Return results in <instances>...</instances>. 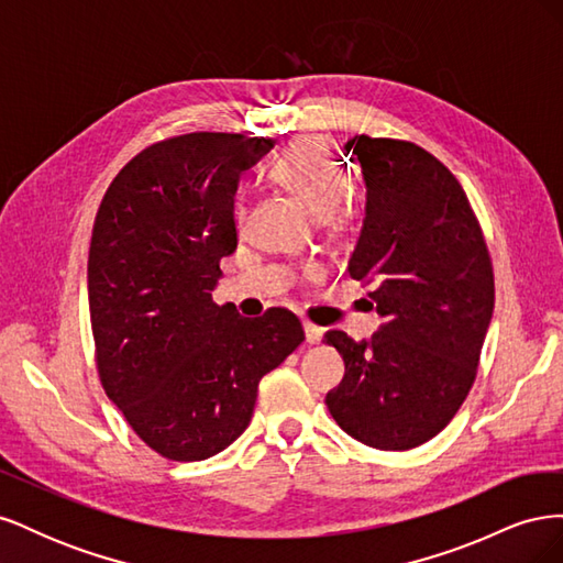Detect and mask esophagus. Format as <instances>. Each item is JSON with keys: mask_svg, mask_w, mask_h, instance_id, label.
<instances>
[{"mask_svg": "<svg viewBox=\"0 0 563 563\" xmlns=\"http://www.w3.org/2000/svg\"><path fill=\"white\" fill-rule=\"evenodd\" d=\"M302 329H305V340H308L310 345H319L321 343V329L312 321H302Z\"/></svg>", "mask_w": 563, "mask_h": 563, "instance_id": "obj_1", "label": "esophagus"}]
</instances>
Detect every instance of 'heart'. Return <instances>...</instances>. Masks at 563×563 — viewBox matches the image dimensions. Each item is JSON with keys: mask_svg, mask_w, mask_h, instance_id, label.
Listing matches in <instances>:
<instances>
[{"mask_svg": "<svg viewBox=\"0 0 563 563\" xmlns=\"http://www.w3.org/2000/svg\"><path fill=\"white\" fill-rule=\"evenodd\" d=\"M269 176L310 213L327 216L331 225H347L360 211V201L345 190V172L317 139L288 145L269 166Z\"/></svg>", "mask_w": 563, "mask_h": 563, "instance_id": "heart-1", "label": "heart"}]
</instances>
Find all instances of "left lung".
<instances>
[{
	"mask_svg": "<svg viewBox=\"0 0 563 563\" xmlns=\"http://www.w3.org/2000/svg\"><path fill=\"white\" fill-rule=\"evenodd\" d=\"M366 220L350 277L371 284L383 317L368 343L323 335L345 362L327 395L333 420L380 451H408L437 437L463 406L496 302L493 263L463 185L428 150L354 135Z\"/></svg>",
	"mask_w": 563,
	"mask_h": 563,
	"instance_id": "left-lung-1",
	"label": "left lung"
}]
</instances>
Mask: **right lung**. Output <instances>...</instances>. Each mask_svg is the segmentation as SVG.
Masks as SVG:
<instances>
[{"label":"right lung","instance_id":"1","mask_svg":"<svg viewBox=\"0 0 563 563\" xmlns=\"http://www.w3.org/2000/svg\"><path fill=\"white\" fill-rule=\"evenodd\" d=\"M275 145L197 131L141 150L100 201L89 249L96 366L110 401L162 457L207 460L251 422L258 383L302 340L300 319H244L211 298L236 249L234 192Z\"/></svg>","mask_w":563,"mask_h":563}]
</instances>
